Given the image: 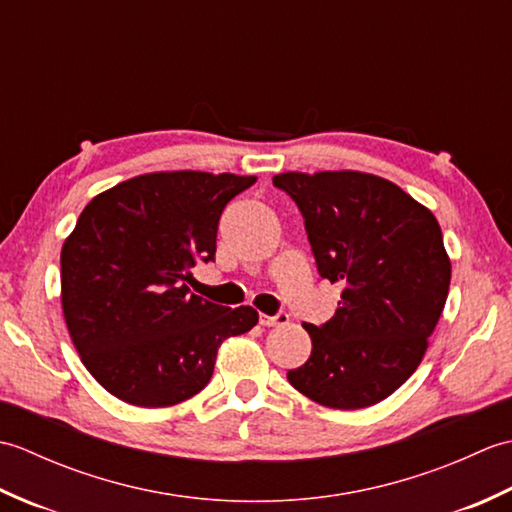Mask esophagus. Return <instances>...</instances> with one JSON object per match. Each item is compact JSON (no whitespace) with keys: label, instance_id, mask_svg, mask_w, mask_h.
<instances>
[{"label":"esophagus","instance_id":"obj_1","mask_svg":"<svg viewBox=\"0 0 512 512\" xmlns=\"http://www.w3.org/2000/svg\"><path fill=\"white\" fill-rule=\"evenodd\" d=\"M290 321V317L286 312H277L275 317H268V314H259V323L264 325V328H279V325H286Z\"/></svg>","mask_w":512,"mask_h":512}]
</instances>
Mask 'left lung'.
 <instances>
[{"mask_svg":"<svg viewBox=\"0 0 512 512\" xmlns=\"http://www.w3.org/2000/svg\"><path fill=\"white\" fill-rule=\"evenodd\" d=\"M306 220L319 275L341 284L334 317L306 323L312 352L290 385L330 409H363L416 372L444 310L451 262L433 213L361 171L273 178Z\"/></svg>","mask_w":512,"mask_h":512,"instance_id":"left-lung-1","label":"left lung"}]
</instances>
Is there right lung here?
Instances as JSON below:
<instances>
[{"label":"right lung","instance_id":"1","mask_svg":"<svg viewBox=\"0 0 512 512\" xmlns=\"http://www.w3.org/2000/svg\"><path fill=\"white\" fill-rule=\"evenodd\" d=\"M255 176L158 171L92 198L61 248V306L88 372L136 407H171L209 383L217 347L259 314L191 295L213 262L224 206Z\"/></svg>","mask_w":512,"mask_h":512}]
</instances>
